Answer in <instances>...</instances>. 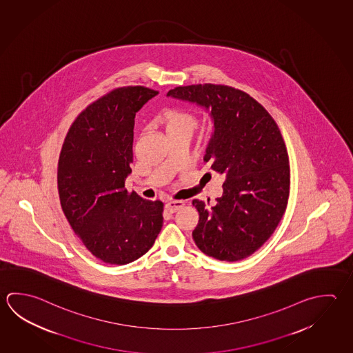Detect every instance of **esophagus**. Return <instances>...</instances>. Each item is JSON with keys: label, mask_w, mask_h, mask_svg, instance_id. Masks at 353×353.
<instances>
[{"label": "esophagus", "mask_w": 353, "mask_h": 353, "mask_svg": "<svg viewBox=\"0 0 353 353\" xmlns=\"http://www.w3.org/2000/svg\"><path fill=\"white\" fill-rule=\"evenodd\" d=\"M184 206V201L183 200H170L165 204V209L169 212H175L179 210L180 208Z\"/></svg>", "instance_id": "1"}]
</instances>
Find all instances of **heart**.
<instances>
[{
  "label": "heart",
  "mask_w": 353,
  "mask_h": 353,
  "mask_svg": "<svg viewBox=\"0 0 353 353\" xmlns=\"http://www.w3.org/2000/svg\"><path fill=\"white\" fill-rule=\"evenodd\" d=\"M165 124L167 132L176 130V129L188 128L194 130L196 127V119L192 114L181 112V110H170L165 114Z\"/></svg>",
  "instance_id": "obj_1"
}]
</instances>
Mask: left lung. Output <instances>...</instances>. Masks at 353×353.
I'll list each match as a JSON object with an SVG mask.
<instances>
[{"instance_id": "1", "label": "left lung", "mask_w": 353, "mask_h": 353, "mask_svg": "<svg viewBox=\"0 0 353 353\" xmlns=\"http://www.w3.org/2000/svg\"><path fill=\"white\" fill-rule=\"evenodd\" d=\"M168 96L204 107L214 122L204 161L224 178V192L214 206L192 200L199 212L195 244L220 261L250 256L272 235L288 205L289 154L280 129L260 103L234 87L180 85Z\"/></svg>"}]
</instances>
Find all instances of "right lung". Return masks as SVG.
Segmentation results:
<instances>
[{
    "instance_id": "right-lung-1",
    "label": "right lung",
    "mask_w": 353,
    "mask_h": 353,
    "mask_svg": "<svg viewBox=\"0 0 353 353\" xmlns=\"http://www.w3.org/2000/svg\"><path fill=\"white\" fill-rule=\"evenodd\" d=\"M158 90L128 85L83 109L59 154L58 194L65 218L93 256L125 265L153 246L163 226L161 200L128 192L135 113Z\"/></svg>"
}]
</instances>
